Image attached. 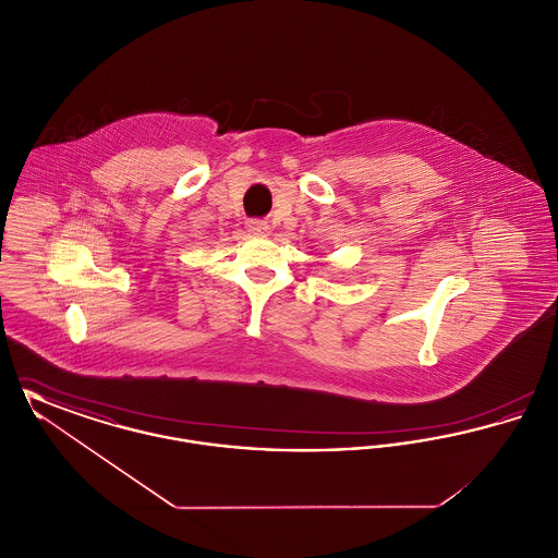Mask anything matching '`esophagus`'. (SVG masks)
Returning <instances> with one entry per match:
<instances>
[{
    "mask_svg": "<svg viewBox=\"0 0 558 558\" xmlns=\"http://www.w3.org/2000/svg\"><path fill=\"white\" fill-rule=\"evenodd\" d=\"M246 230L251 234H255V236H266V234H269V226H267V221H262V219L246 221Z\"/></svg>",
    "mask_w": 558,
    "mask_h": 558,
    "instance_id": "1",
    "label": "esophagus"
}]
</instances>
